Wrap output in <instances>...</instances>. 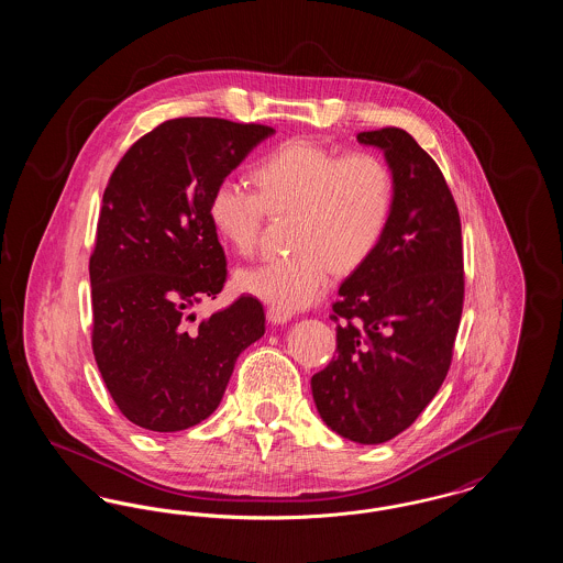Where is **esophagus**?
Instances as JSON below:
<instances>
[{
	"instance_id": "esophagus-1",
	"label": "esophagus",
	"mask_w": 563,
	"mask_h": 563,
	"mask_svg": "<svg viewBox=\"0 0 563 563\" xmlns=\"http://www.w3.org/2000/svg\"><path fill=\"white\" fill-rule=\"evenodd\" d=\"M294 317L291 310H285V308H278V306H269L268 308V321L274 324H280V322H287Z\"/></svg>"
}]
</instances>
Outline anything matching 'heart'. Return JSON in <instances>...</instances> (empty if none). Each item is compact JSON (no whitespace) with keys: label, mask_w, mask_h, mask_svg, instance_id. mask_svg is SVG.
I'll return each instance as SVG.
<instances>
[{"label":"heart","mask_w":563,"mask_h":563,"mask_svg":"<svg viewBox=\"0 0 563 563\" xmlns=\"http://www.w3.org/2000/svg\"><path fill=\"white\" fill-rule=\"evenodd\" d=\"M255 189L223 179L209 198L217 236L251 255L269 217H287L291 255L239 272L244 294L297 310L314 303L333 278L365 266L384 241L393 207L395 177L374 152L338 154L317 141L294 139L274 147L253 166Z\"/></svg>","instance_id":"obj_1"}]
</instances>
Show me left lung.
Here are the masks:
<instances>
[{
    "label": "left lung",
    "mask_w": 563,
    "mask_h": 563,
    "mask_svg": "<svg viewBox=\"0 0 563 563\" xmlns=\"http://www.w3.org/2000/svg\"><path fill=\"white\" fill-rule=\"evenodd\" d=\"M382 147L395 207L372 260L331 303L338 356L312 375L324 424L375 445L409 429L450 372L464 306L462 225L441 168L397 126L356 134Z\"/></svg>",
    "instance_id": "1"
}]
</instances>
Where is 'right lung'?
<instances>
[{"label":"right lung","instance_id":"right-lung-1","mask_svg":"<svg viewBox=\"0 0 563 563\" xmlns=\"http://www.w3.org/2000/svg\"><path fill=\"white\" fill-rule=\"evenodd\" d=\"M272 126L175 118L136 139L103 191L90 253L92 352L124 418L186 430L221 401L242 350L266 331L241 295L209 319L191 308L223 289L225 253L209 198Z\"/></svg>","mask_w":563,"mask_h":563}]
</instances>
